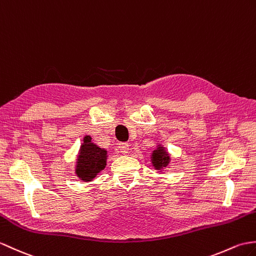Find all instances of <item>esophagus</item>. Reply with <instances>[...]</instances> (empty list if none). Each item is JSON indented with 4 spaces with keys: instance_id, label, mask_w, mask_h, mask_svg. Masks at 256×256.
<instances>
[{
    "instance_id": "1",
    "label": "esophagus",
    "mask_w": 256,
    "mask_h": 256,
    "mask_svg": "<svg viewBox=\"0 0 256 256\" xmlns=\"http://www.w3.org/2000/svg\"><path fill=\"white\" fill-rule=\"evenodd\" d=\"M118 148H120L121 152L124 154V155H126V154H128V150H130V147H128V142H121V144L118 145Z\"/></svg>"
}]
</instances>
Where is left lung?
Segmentation results:
<instances>
[{
	"instance_id": "obj_1",
	"label": "left lung",
	"mask_w": 256,
	"mask_h": 256,
	"mask_svg": "<svg viewBox=\"0 0 256 256\" xmlns=\"http://www.w3.org/2000/svg\"><path fill=\"white\" fill-rule=\"evenodd\" d=\"M150 162L154 169L158 172H162L164 169H168L171 166V157L162 142H157L156 148L150 154Z\"/></svg>"
}]
</instances>
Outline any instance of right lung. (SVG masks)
<instances>
[{
  "label": "right lung",
  "mask_w": 256,
  "mask_h": 256,
  "mask_svg": "<svg viewBox=\"0 0 256 256\" xmlns=\"http://www.w3.org/2000/svg\"><path fill=\"white\" fill-rule=\"evenodd\" d=\"M108 150L99 147L86 135L76 156L75 174L80 181L92 182L104 171L108 160Z\"/></svg>",
  "instance_id": "right-lung-1"
}]
</instances>
